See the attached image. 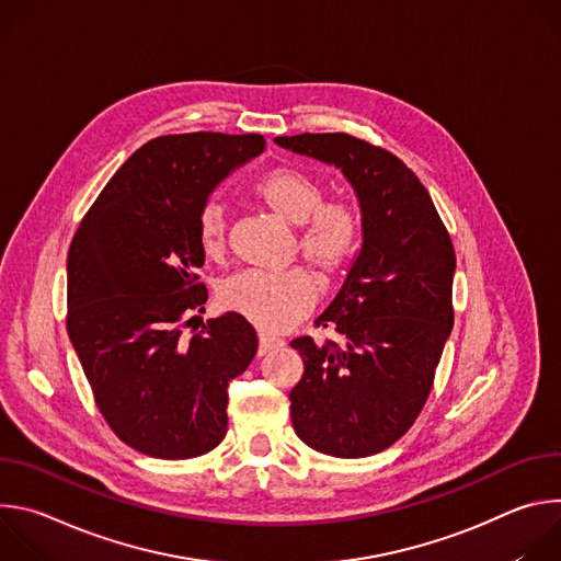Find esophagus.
Instances as JSON below:
<instances>
[{"label":"esophagus","instance_id":"obj_1","mask_svg":"<svg viewBox=\"0 0 561 561\" xmlns=\"http://www.w3.org/2000/svg\"><path fill=\"white\" fill-rule=\"evenodd\" d=\"M279 346H284V342H282L279 337H271V335H266V333H260V346H257V355H260V357L268 355L271 351H275V348H279Z\"/></svg>","mask_w":561,"mask_h":561}]
</instances>
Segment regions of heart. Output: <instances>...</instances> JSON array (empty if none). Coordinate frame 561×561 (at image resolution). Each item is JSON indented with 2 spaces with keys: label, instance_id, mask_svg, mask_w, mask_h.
I'll return each instance as SVG.
<instances>
[{
  "label": "heart",
  "instance_id": "b5f03b06",
  "mask_svg": "<svg viewBox=\"0 0 561 561\" xmlns=\"http://www.w3.org/2000/svg\"><path fill=\"white\" fill-rule=\"evenodd\" d=\"M255 195L286 224L297 226V251L319 279L333 282L351 264L357 239V213L344 202H324V188L297 169H275L255 184ZM226 210L208 202L199 210L197 232L202 251L219 257L226 247ZM221 304L255 327L277 333L301 319L317 299L312 277L293 268L279 275L247 271L230 277L219 290Z\"/></svg>",
  "mask_w": 561,
  "mask_h": 561
}]
</instances>
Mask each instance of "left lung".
<instances>
[{
    "label": "left lung",
    "mask_w": 561,
    "mask_h": 561,
    "mask_svg": "<svg viewBox=\"0 0 561 561\" xmlns=\"http://www.w3.org/2000/svg\"><path fill=\"white\" fill-rule=\"evenodd\" d=\"M275 144L335 167L362 215V247L314 319L342 344L297 337L304 375L290 390L297 437L333 457H368L402 437L433 386L453 331L455 251L415 173L346 133H301Z\"/></svg>",
    "instance_id": "obj_1"
}]
</instances>
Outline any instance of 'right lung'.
<instances>
[{"label": "right lung", "mask_w": 561, "mask_h": 561, "mask_svg": "<svg viewBox=\"0 0 561 561\" xmlns=\"http://www.w3.org/2000/svg\"><path fill=\"white\" fill-rule=\"evenodd\" d=\"M264 148L255 133L150 139L72 237L68 337L104 420L144 455L191 459L226 437L228 383L253 362L257 333L232 310L193 337L182 335V319L208 299L197 284L199 210Z\"/></svg>", "instance_id": "add662e5"}]
</instances>
